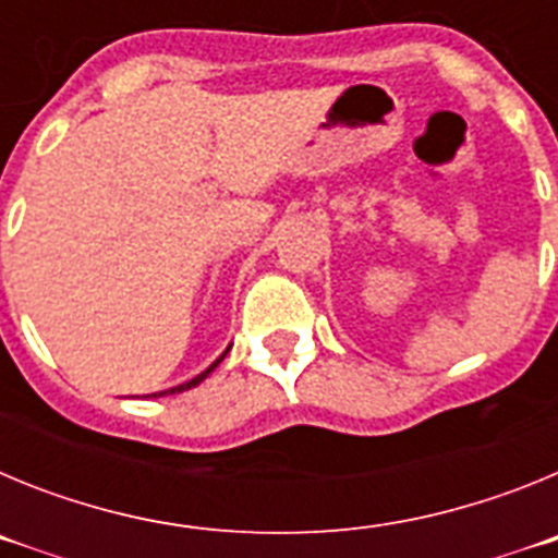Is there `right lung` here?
Returning a JSON list of instances; mask_svg holds the SVG:
<instances>
[{
  "instance_id": "1",
  "label": "right lung",
  "mask_w": 558,
  "mask_h": 558,
  "mask_svg": "<svg viewBox=\"0 0 558 558\" xmlns=\"http://www.w3.org/2000/svg\"><path fill=\"white\" fill-rule=\"evenodd\" d=\"M218 363H220V360H215V363H211V366L206 368L204 374H198V377H192L190 383H184V386H175V388H170V393H179V391H186V388H192V386H198V383H201V379L206 377V374H209V372H215V368H218ZM165 393H167V391H165Z\"/></svg>"
}]
</instances>
